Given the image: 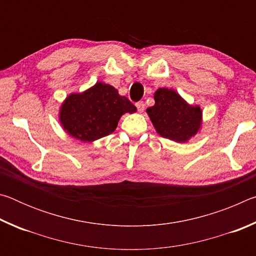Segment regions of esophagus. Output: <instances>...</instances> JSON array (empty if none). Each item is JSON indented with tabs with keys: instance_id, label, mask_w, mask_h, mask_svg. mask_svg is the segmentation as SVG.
Wrapping results in <instances>:
<instances>
[{
	"instance_id": "34e87169",
	"label": "esophagus",
	"mask_w": 256,
	"mask_h": 256,
	"mask_svg": "<svg viewBox=\"0 0 256 256\" xmlns=\"http://www.w3.org/2000/svg\"><path fill=\"white\" fill-rule=\"evenodd\" d=\"M136 108H138V110L140 112H144V108H146V105H144V102H138L136 104Z\"/></svg>"
}]
</instances>
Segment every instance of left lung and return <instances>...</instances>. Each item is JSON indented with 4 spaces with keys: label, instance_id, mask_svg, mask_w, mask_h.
I'll use <instances>...</instances> for the list:
<instances>
[{
    "label": "left lung",
    "instance_id": "left-lung-1",
    "mask_svg": "<svg viewBox=\"0 0 256 256\" xmlns=\"http://www.w3.org/2000/svg\"><path fill=\"white\" fill-rule=\"evenodd\" d=\"M146 112L159 136L176 142L188 141L201 128L200 106L188 105L172 89L159 88Z\"/></svg>",
    "mask_w": 256,
    "mask_h": 256
}]
</instances>
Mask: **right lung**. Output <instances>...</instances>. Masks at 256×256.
Returning <instances> with one entry per match:
<instances>
[{
  "label": "right lung",
  "instance_id": "right-lung-1",
  "mask_svg": "<svg viewBox=\"0 0 256 256\" xmlns=\"http://www.w3.org/2000/svg\"><path fill=\"white\" fill-rule=\"evenodd\" d=\"M136 112L114 86L97 82L81 94H71L60 110V122L71 136L92 142L115 131L120 116Z\"/></svg>",
  "mask_w": 256,
  "mask_h": 256
}]
</instances>
